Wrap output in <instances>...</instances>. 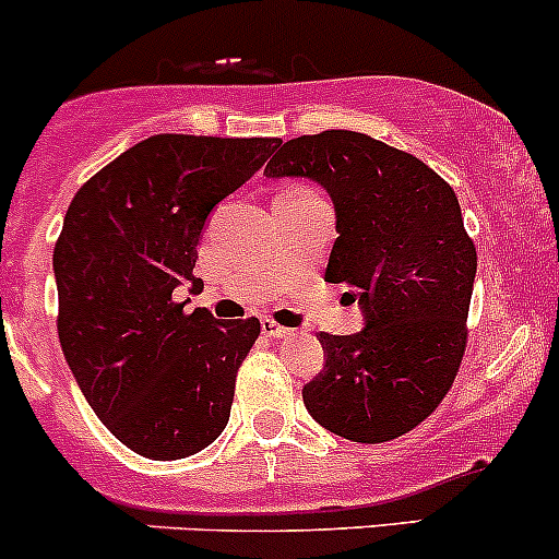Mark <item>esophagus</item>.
<instances>
[{
    "instance_id": "esophagus-1",
    "label": "esophagus",
    "mask_w": 559,
    "mask_h": 559,
    "mask_svg": "<svg viewBox=\"0 0 559 559\" xmlns=\"http://www.w3.org/2000/svg\"><path fill=\"white\" fill-rule=\"evenodd\" d=\"M261 331H263V336H269V338H285V336H290V328H285V325H280V322H274V320H261Z\"/></svg>"
}]
</instances>
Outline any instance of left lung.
I'll return each mask as SVG.
<instances>
[{
    "label": "left lung",
    "mask_w": 559,
    "mask_h": 559,
    "mask_svg": "<svg viewBox=\"0 0 559 559\" xmlns=\"http://www.w3.org/2000/svg\"><path fill=\"white\" fill-rule=\"evenodd\" d=\"M263 175L325 188L338 234L325 280L364 312L353 336L320 333L304 406L342 439H399L441 404L465 353L476 247L457 195L414 155L344 129L285 142Z\"/></svg>",
    "instance_id": "8db88e82"
}]
</instances>
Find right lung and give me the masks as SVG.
<instances>
[{
    "instance_id": "obj_1",
    "label": "right lung",
    "mask_w": 559,
    "mask_h": 559,
    "mask_svg": "<svg viewBox=\"0 0 559 559\" xmlns=\"http://www.w3.org/2000/svg\"><path fill=\"white\" fill-rule=\"evenodd\" d=\"M280 145L274 136L155 134L96 171L53 250L61 349L109 433L151 460L210 447L228 425L258 318L217 322L171 301L193 277L210 212Z\"/></svg>"
}]
</instances>
